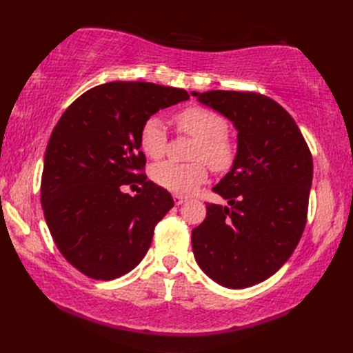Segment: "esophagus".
<instances>
[{
  "label": "esophagus",
  "mask_w": 353,
  "mask_h": 353,
  "mask_svg": "<svg viewBox=\"0 0 353 353\" xmlns=\"http://www.w3.org/2000/svg\"><path fill=\"white\" fill-rule=\"evenodd\" d=\"M172 199H174V203L179 206V205H182V203H185L186 201V197H183V196H179V194H174V196H172Z\"/></svg>",
  "instance_id": "obj_1"
}]
</instances>
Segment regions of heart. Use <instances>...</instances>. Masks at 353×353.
Segmentation results:
<instances>
[{
  "label": "heart",
  "mask_w": 353,
  "mask_h": 353,
  "mask_svg": "<svg viewBox=\"0 0 353 353\" xmlns=\"http://www.w3.org/2000/svg\"><path fill=\"white\" fill-rule=\"evenodd\" d=\"M174 123L179 132L196 138L192 159L205 161L214 171H226L235 161V145L228 137V119L203 106H188L177 112ZM139 147L148 157L159 159L167 148V130L159 117H150L139 130ZM208 177L203 162L177 163L165 161L152 168V179L176 194H191Z\"/></svg>",
  "instance_id": "1"
}]
</instances>
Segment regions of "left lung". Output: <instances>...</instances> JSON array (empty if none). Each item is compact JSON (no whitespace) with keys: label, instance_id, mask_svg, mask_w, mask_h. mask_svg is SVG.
Instances as JSON below:
<instances>
[{"label":"left lung","instance_id":"left-lung-1","mask_svg":"<svg viewBox=\"0 0 353 353\" xmlns=\"http://www.w3.org/2000/svg\"><path fill=\"white\" fill-rule=\"evenodd\" d=\"M238 132L232 168L214 186L229 206L206 205L192 229L199 267L226 288L268 279L294 252L306 224L312 156L294 119L256 92H191Z\"/></svg>","mask_w":353,"mask_h":353}]
</instances>
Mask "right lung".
Returning <instances> with one entry per match:
<instances>
[{
    "label": "right lung",
    "mask_w": 353,
    "mask_h": 353,
    "mask_svg": "<svg viewBox=\"0 0 353 353\" xmlns=\"http://www.w3.org/2000/svg\"><path fill=\"white\" fill-rule=\"evenodd\" d=\"M188 99L177 88L110 81L81 94L52 129L41 182L45 221L65 259L88 277L129 273L174 206L142 172L139 130L159 109ZM137 183L143 186L137 196L122 192Z\"/></svg>",
    "instance_id": "1"
}]
</instances>
